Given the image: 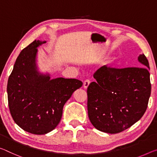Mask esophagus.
Listing matches in <instances>:
<instances>
[{
	"label": "esophagus",
	"mask_w": 157,
	"mask_h": 157,
	"mask_svg": "<svg viewBox=\"0 0 157 157\" xmlns=\"http://www.w3.org/2000/svg\"><path fill=\"white\" fill-rule=\"evenodd\" d=\"M90 82H90V80H89V79H86V80L84 82V84H83L84 88V89H87L89 85L90 84Z\"/></svg>",
	"instance_id": "obj_1"
}]
</instances>
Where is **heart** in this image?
I'll return each mask as SVG.
<instances>
[{"label": "heart", "mask_w": 157, "mask_h": 157, "mask_svg": "<svg viewBox=\"0 0 157 157\" xmlns=\"http://www.w3.org/2000/svg\"><path fill=\"white\" fill-rule=\"evenodd\" d=\"M114 60H115V59H113V61H114Z\"/></svg>", "instance_id": "heart-1"}]
</instances>
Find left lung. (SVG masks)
Masks as SVG:
<instances>
[{
    "mask_svg": "<svg viewBox=\"0 0 157 157\" xmlns=\"http://www.w3.org/2000/svg\"><path fill=\"white\" fill-rule=\"evenodd\" d=\"M143 68L102 66L94 75L96 82L87 88L89 120L98 130L120 133L140 120L151 94L148 60L138 56Z\"/></svg>",
    "mask_w": 157,
    "mask_h": 157,
    "instance_id": "8db88e82",
    "label": "left lung"
}]
</instances>
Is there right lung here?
<instances>
[{"label":"right lung","instance_id":"right-lung-1","mask_svg":"<svg viewBox=\"0 0 157 157\" xmlns=\"http://www.w3.org/2000/svg\"><path fill=\"white\" fill-rule=\"evenodd\" d=\"M46 41L34 40L17 58L7 86L12 119L27 132L43 135L56 127L63 108L73 92L82 86L77 79H51L40 73L36 66L40 45Z\"/></svg>","mask_w":157,"mask_h":157}]
</instances>
